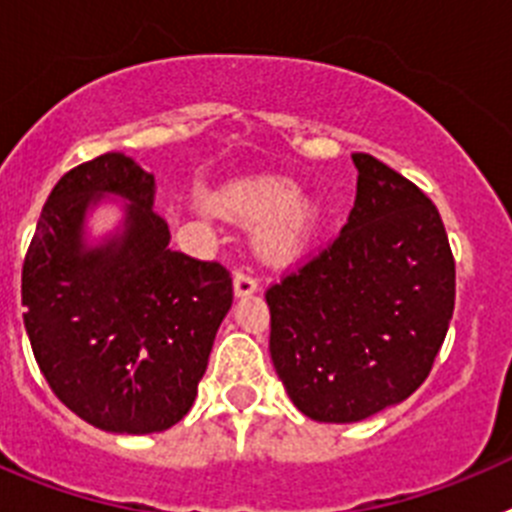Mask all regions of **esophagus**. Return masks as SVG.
I'll return each instance as SVG.
<instances>
[{
    "label": "esophagus",
    "instance_id": "esophagus-1",
    "mask_svg": "<svg viewBox=\"0 0 512 512\" xmlns=\"http://www.w3.org/2000/svg\"><path fill=\"white\" fill-rule=\"evenodd\" d=\"M233 289H235V297H248L259 289V282H256V277H253L251 271L241 269V271H235Z\"/></svg>",
    "mask_w": 512,
    "mask_h": 512
}]
</instances>
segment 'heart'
I'll list each match as a JSON object with an SVG mask.
<instances>
[{
	"label": "heart",
	"instance_id": "1",
	"mask_svg": "<svg viewBox=\"0 0 512 512\" xmlns=\"http://www.w3.org/2000/svg\"><path fill=\"white\" fill-rule=\"evenodd\" d=\"M225 215L264 223L274 220L264 233L266 259H295L318 223V210L310 200H297V187L284 179H253L230 187L220 200Z\"/></svg>",
	"mask_w": 512,
	"mask_h": 512
}]
</instances>
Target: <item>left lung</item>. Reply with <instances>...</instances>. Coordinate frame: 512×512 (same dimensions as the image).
Listing matches in <instances>:
<instances>
[{
  "label": "left lung",
  "instance_id": "obj_1",
  "mask_svg": "<svg viewBox=\"0 0 512 512\" xmlns=\"http://www.w3.org/2000/svg\"><path fill=\"white\" fill-rule=\"evenodd\" d=\"M354 164L338 238L266 289L274 369L320 423H356L413 395L454 315V253L436 205L369 153Z\"/></svg>",
  "mask_w": 512,
  "mask_h": 512
}]
</instances>
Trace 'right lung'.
<instances>
[{
    "label": "right lung",
    "instance_id": "obj_1",
    "mask_svg": "<svg viewBox=\"0 0 512 512\" xmlns=\"http://www.w3.org/2000/svg\"><path fill=\"white\" fill-rule=\"evenodd\" d=\"M153 176L104 153L58 179L22 264V320L53 395L94 428L158 433L189 413L215 333L233 305L217 261L169 248ZM102 193L129 200L123 233L83 243Z\"/></svg>",
    "mask_w": 512,
    "mask_h": 512
}]
</instances>
